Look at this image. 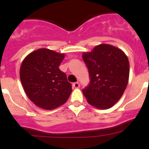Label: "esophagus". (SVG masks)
Segmentation results:
<instances>
[{"mask_svg":"<svg viewBox=\"0 0 149 149\" xmlns=\"http://www.w3.org/2000/svg\"><path fill=\"white\" fill-rule=\"evenodd\" d=\"M79 86H80V85H79V84L78 83V82H75V83L73 84V88H79Z\"/></svg>","mask_w":149,"mask_h":149,"instance_id":"1","label":"esophagus"}]
</instances>
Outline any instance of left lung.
<instances>
[{
	"instance_id": "left-lung-1",
	"label": "left lung",
	"mask_w": 149,
	"mask_h": 149,
	"mask_svg": "<svg viewBox=\"0 0 149 149\" xmlns=\"http://www.w3.org/2000/svg\"><path fill=\"white\" fill-rule=\"evenodd\" d=\"M88 69L90 83L83 90L91 106L100 109L112 107L123 96L129 79L130 64L122 49L107 44L94 47L82 55Z\"/></svg>"
}]
</instances>
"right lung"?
I'll return each mask as SVG.
<instances>
[{
  "instance_id": "right-lung-1",
  "label": "right lung",
  "mask_w": 149,
  "mask_h": 149,
  "mask_svg": "<svg viewBox=\"0 0 149 149\" xmlns=\"http://www.w3.org/2000/svg\"><path fill=\"white\" fill-rule=\"evenodd\" d=\"M65 58L47 48L29 53L22 61L20 79L24 90L34 104L47 110L58 107L66 102L72 86L59 65Z\"/></svg>"
}]
</instances>
